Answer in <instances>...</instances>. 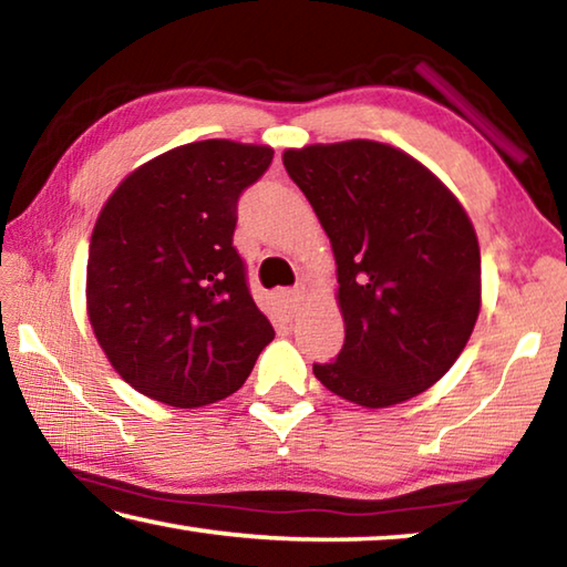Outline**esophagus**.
<instances>
[{"instance_id":"1","label":"esophagus","mask_w":567,"mask_h":567,"mask_svg":"<svg viewBox=\"0 0 567 567\" xmlns=\"http://www.w3.org/2000/svg\"><path fill=\"white\" fill-rule=\"evenodd\" d=\"M302 295H305L302 287H295V290H285V292H282V305H285L287 315H295L297 310H300Z\"/></svg>"}]
</instances>
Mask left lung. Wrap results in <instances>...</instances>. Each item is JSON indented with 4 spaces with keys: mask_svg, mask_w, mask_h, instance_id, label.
Instances as JSON below:
<instances>
[{
    "mask_svg": "<svg viewBox=\"0 0 567 567\" xmlns=\"http://www.w3.org/2000/svg\"><path fill=\"white\" fill-rule=\"evenodd\" d=\"M338 262L344 344L312 372L334 395L388 408L453 368L480 312L473 223L433 172L372 140L287 150Z\"/></svg>",
    "mask_w": 567,
    "mask_h": 567,
    "instance_id": "left-lung-1",
    "label": "left lung"
}]
</instances>
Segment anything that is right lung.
Here are the masks:
<instances>
[{"instance_id": "1", "label": "right lung", "mask_w": 567, "mask_h": 567, "mask_svg": "<svg viewBox=\"0 0 567 567\" xmlns=\"http://www.w3.org/2000/svg\"><path fill=\"white\" fill-rule=\"evenodd\" d=\"M272 150L205 140L169 150L112 192L94 225L87 310L124 382L172 408L245 385L272 342L233 245L239 195Z\"/></svg>"}]
</instances>
